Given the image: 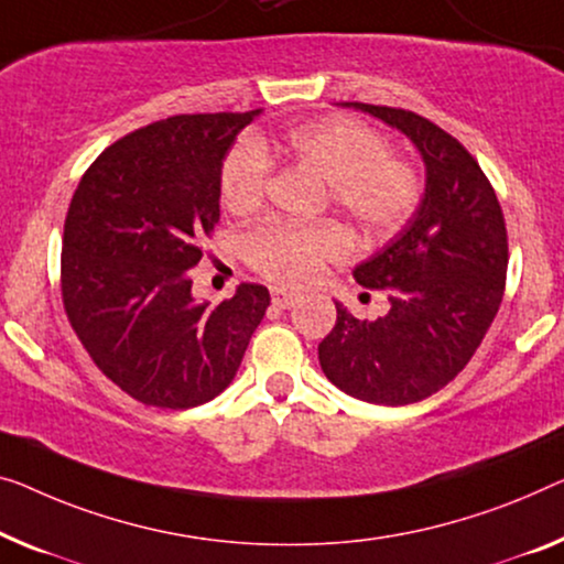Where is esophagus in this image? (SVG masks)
<instances>
[{
	"label": "esophagus",
	"instance_id": "34e87169",
	"mask_svg": "<svg viewBox=\"0 0 564 564\" xmlns=\"http://www.w3.org/2000/svg\"><path fill=\"white\" fill-rule=\"evenodd\" d=\"M271 299H273V306H279V308H291V306L296 304V301H299V293L285 291V289H273V291H271Z\"/></svg>",
	"mask_w": 564,
	"mask_h": 564
}]
</instances>
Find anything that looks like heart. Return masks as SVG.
<instances>
[{"label":"heart","mask_w":564,"mask_h":564,"mask_svg":"<svg viewBox=\"0 0 564 564\" xmlns=\"http://www.w3.org/2000/svg\"><path fill=\"white\" fill-rule=\"evenodd\" d=\"M285 151L329 182V197L357 228L384 232L398 228L420 199L413 166L388 154V141L355 119L304 123L285 137ZM268 182L265 144H238L223 162L220 195L232 213L260 205ZM250 265L265 279L306 283L332 260L347 256L349 242L336 225L265 223L246 235Z\"/></svg>","instance_id":"1"}]
</instances>
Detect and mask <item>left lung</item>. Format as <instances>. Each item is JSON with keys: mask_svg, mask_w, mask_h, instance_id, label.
<instances>
[{"mask_svg": "<svg viewBox=\"0 0 564 564\" xmlns=\"http://www.w3.org/2000/svg\"><path fill=\"white\" fill-rule=\"evenodd\" d=\"M405 133L425 164L423 199L405 228L355 279L384 291L390 311L359 322L336 304L318 344L324 375L372 405H410L445 388L474 357L507 283V225L481 166L441 126L413 111L341 104Z\"/></svg>", "mask_w": 564, "mask_h": 564, "instance_id": "8db88e82", "label": "left lung"}]
</instances>
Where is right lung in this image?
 Returning a JSON list of instances; mask_svg holds the SVG:
<instances>
[{
  "mask_svg": "<svg viewBox=\"0 0 564 564\" xmlns=\"http://www.w3.org/2000/svg\"><path fill=\"white\" fill-rule=\"evenodd\" d=\"M258 111L149 123L108 147L65 217L61 289L67 322L96 367L133 400L197 408L232 382L271 304L240 283L197 304L189 268L220 220V172Z\"/></svg>",
  "mask_w": 564,
  "mask_h": 564,
  "instance_id": "add662e5",
  "label": "right lung"
}]
</instances>
